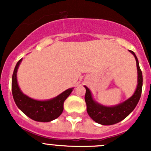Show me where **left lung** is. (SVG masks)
Masks as SVG:
<instances>
[{"mask_svg":"<svg viewBox=\"0 0 151 151\" xmlns=\"http://www.w3.org/2000/svg\"><path fill=\"white\" fill-rule=\"evenodd\" d=\"M130 52L134 56V58L136 60L137 69H138V83L134 94L129 99L115 106L109 107V106H102L97 104L92 99L90 91L86 86H85L86 89L85 101L86 103V106H87V112L91 118L97 123L104 125H110L119 122L125 117L128 116L134 110L136 105L138 104L141 95L143 77H142L141 70L140 69L138 58L132 50H130Z\"/></svg>","mask_w":151,"mask_h":151,"instance_id":"8db88e82","label":"left lung"}]
</instances>
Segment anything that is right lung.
I'll use <instances>...</instances> for the list:
<instances>
[{
	"mask_svg": "<svg viewBox=\"0 0 151 151\" xmlns=\"http://www.w3.org/2000/svg\"><path fill=\"white\" fill-rule=\"evenodd\" d=\"M22 59L17 62L12 77V93L16 104L27 116L38 122H50L61 115L64 101L71 94L73 88L63 92L54 99L46 101L33 100L22 93L17 84V72Z\"/></svg>",
	"mask_w": 151,
	"mask_h": 151,
	"instance_id": "1",
	"label": "right lung"
}]
</instances>
